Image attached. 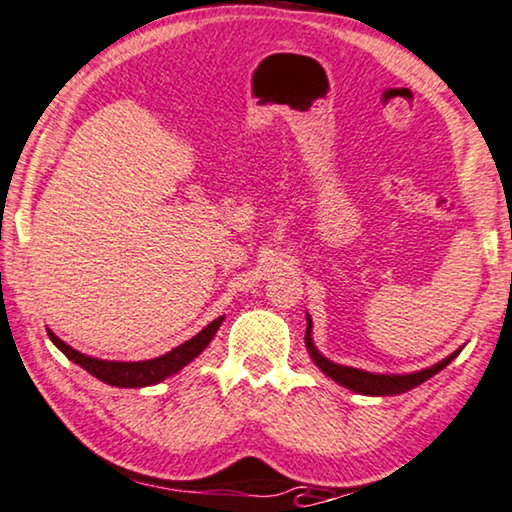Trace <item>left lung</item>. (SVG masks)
<instances>
[{"label": "left lung", "mask_w": 512, "mask_h": 512, "mask_svg": "<svg viewBox=\"0 0 512 512\" xmlns=\"http://www.w3.org/2000/svg\"><path fill=\"white\" fill-rule=\"evenodd\" d=\"M310 317H308V331H305V345H308L310 354H312V361H315L322 372H326L333 381H338L345 388H352L356 393H363V395H400V393H407L411 388L421 386L423 381H427L430 377L437 375L446 368L448 363L453 361V358L460 354V349H457L455 354H451L444 361L432 365V368L421 370V372H414V375H402V377H388V375H372V372H363V370H356V368H345V365H335L331 363L329 358H324L322 354H317V349L312 347V340H310Z\"/></svg>", "instance_id": "left-lung-1"}]
</instances>
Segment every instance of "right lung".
Returning a JSON list of instances; mask_svg holds the SVG:
<instances>
[{
    "label": "right lung",
    "instance_id": "add662e5",
    "mask_svg": "<svg viewBox=\"0 0 512 512\" xmlns=\"http://www.w3.org/2000/svg\"><path fill=\"white\" fill-rule=\"evenodd\" d=\"M225 317L213 319V322L202 329L197 335H193L188 342L174 347L172 352H167L158 358H151V361H135V363H119V361H101V358H91L80 352H75L73 347H68L64 340H59L55 333L48 331L50 340L64 352L73 363H78L80 368H85L89 375H94L96 379L105 381L110 386H119V388H142V386H151L163 381L165 377L179 372L183 365H188L193 358L200 356L204 349H207L209 342L213 340V335L220 329Z\"/></svg>",
    "mask_w": 512,
    "mask_h": 512
}]
</instances>
